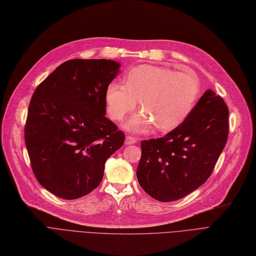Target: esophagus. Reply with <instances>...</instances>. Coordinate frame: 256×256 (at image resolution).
Wrapping results in <instances>:
<instances>
[{
    "instance_id": "34e87169",
    "label": "esophagus",
    "mask_w": 256,
    "mask_h": 256,
    "mask_svg": "<svg viewBox=\"0 0 256 256\" xmlns=\"http://www.w3.org/2000/svg\"><path fill=\"white\" fill-rule=\"evenodd\" d=\"M137 142V139L134 138L132 136H126V145H130V144H135Z\"/></svg>"
}]
</instances>
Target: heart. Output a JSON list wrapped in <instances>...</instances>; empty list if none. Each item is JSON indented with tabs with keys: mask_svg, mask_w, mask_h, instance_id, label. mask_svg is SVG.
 <instances>
[{
	"mask_svg": "<svg viewBox=\"0 0 256 256\" xmlns=\"http://www.w3.org/2000/svg\"><path fill=\"white\" fill-rule=\"evenodd\" d=\"M200 96V85L191 72H176L154 65L135 67L126 76V84L113 80L106 89V111L116 121L135 109L141 112L124 124L136 132L150 130L154 126L162 132L182 124L190 115Z\"/></svg>",
	"mask_w": 256,
	"mask_h": 256,
	"instance_id": "b5f03b06",
	"label": "heart"
}]
</instances>
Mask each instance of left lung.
<instances>
[{
	"instance_id": "1",
	"label": "left lung",
	"mask_w": 256,
	"mask_h": 256,
	"mask_svg": "<svg viewBox=\"0 0 256 256\" xmlns=\"http://www.w3.org/2000/svg\"><path fill=\"white\" fill-rule=\"evenodd\" d=\"M228 115L223 98L208 89L182 124L162 138L142 141L137 168L142 189L169 202L202 186L225 147Z\"/></svg>"
}]
</instances>
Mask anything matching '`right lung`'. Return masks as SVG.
I'll return each instance as SVG.
<instances>
[{
    "label": "right lung",
    "instance_id": "obj_1",
    "mask_svg": "<svg viewBox=\"0 0 256 256\" xmlns=\"http://www.w3.org/2000/svg\"><path fill=\"white\" fill-rule=\"evenodd\" d=\"M106 59L68 60L40 83L31 98L24 142L38 182L62 199L92 192L104 164L124 142L106 115V89L120 70Z\"/></svg>",
    "mask_w": 256,
    "mask_h": 256
}]
</instances>
